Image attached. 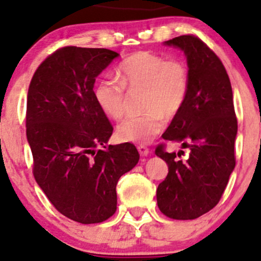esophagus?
<instances>
[{
  "label": "esophagus",
  "mask_w": 261,
  "mask_h": 261,
  "mask_svg": "<svg viewBox=\"0 0 261 261\" xmlns=\"http://www.w3.org/2000/svg\"><path fill=\"white\" fill-rule=\"evenodd\" d=\"M137 149H139L140 154L142 155V157H146V155L149 154V149L147 147H145V146L141 145V146H139V147H137Z\"/></svg>",
  "instance_id": "esophagus-1"
}]
</instances>
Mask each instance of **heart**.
Returning a JSON list of instances; mask_svg holds the SVG:
<instances>
[{
    "label": "heart",
    "instance_id": "b5f03b06",
    "mask_svg": "<svg viewBox=\"0 0 261 261\" xmlns=\"http://www.w3.org/2000/svg\"><path fill=\"white\" fill-rule=\"evenodd\" d=\"M116 80H103L95 86L94 99L100 110L114 120L124 116L127 94L142 92L146 114L127 118L116 127L122 142L148 143L163 131L166 118L173 119L184 107L189 91L187 66L179 60H166L149 51L128 56L116 70Z\"/></svg>",
    "mask_w": 261,
    "mask_h": 261
}]
</instances>
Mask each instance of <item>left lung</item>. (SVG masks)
Here are the masks:
<instances>
[{"instance_id": "obj_1", "label": "left lung", "mask_w": 261, "mask_h": 261, "mask_svg": "<svg viewBox=\"0 0 261 261\" xmlns=\"http://www.w3.org/2000/svg\"><path fill=\"white\" fill-rule=\"evenodd\" d=\"M180 49L188 62L189 91L180 113L163 134L167 141L190 149L168 153L158 146L155 154L168 164V175L158 185L157 203L166 216L195 220L220 201L236 167L237 118L226 68L211 49L194 35L164 41Z\"/></svg>"}]
</instances>
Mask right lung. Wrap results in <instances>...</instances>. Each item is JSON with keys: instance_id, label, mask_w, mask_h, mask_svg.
Instances as JSON below:
<instances>
[{"instance_id": "right-lung-1", "label": "right lung", "mask_w": 261, "mask_h": 261, "mask_svg": "<svg viewBox=\"0 0 261 261\" xmlns=\"http://www.w3.org/2000/svg\"><path fill=\"white\" fill-rule=\"evenodd\" d=\"M116 58L108 49L62 47L39 66L28 91L35 180L60 214L83 224L115 214L118 180L140 160L133 143L106 146L113 126L94 99L95 79Z\"/></svg>"}]
</instances>
